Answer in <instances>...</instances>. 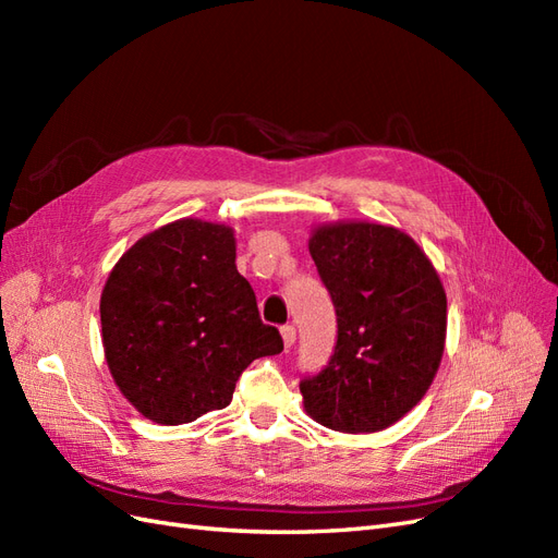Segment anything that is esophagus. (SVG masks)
Segmentation results:
<instances>
[{
  "label": "esophagus",
  "mask_w": 558,
  "mask_h": 558,
  "mask_svg": "<svg viewBox=\"0 0 558 558\" xmlns=\"http://www.w3.org/2000/svg\"><path fill=\"white\" fill-rule=\"evenodd\" d=\"M281 340H283L286 349H291L295 344V328L293 326H281Z\"/></svg>",
  "instance_id": "obj_1"
}]
</instances>
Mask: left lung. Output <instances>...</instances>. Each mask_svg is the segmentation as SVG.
<instances>
[{"label": "left lung", "instance_id": "left-lung-1", "mask_svg": "<svg viewBox=\"0 0 558 558\" xmlns=\"http://www.w3.org/2000/svg\"><path fill=\"white\" fill-rule=\"evenodd\" d=\"M310 253L337 314L328 365L300 381L305 412L340 433H377L426 396L447 337V295L418 244L393 226L312 230Z\"/></svg>", "mask_w": 558, "mask_h": 558}]
</instances>
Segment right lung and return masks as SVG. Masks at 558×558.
<instances>
[{"mask_svg": "<svg viewBox=\"0 0 558 558\" xmlns=\"http://www.w3.org/2000/svg\"><path fill=\"white\" fill-rule=\"evenodd\" d=\"M99 318L116 386L162 426L228 408L244 369L283 349L234 265L232 228L199 218L132 244L105 283Z\"/></svg>", "mask_w": 558, "mask_h": 558, "instance_id": "right-lung-1", "label": "right lung"}]
</instances>
